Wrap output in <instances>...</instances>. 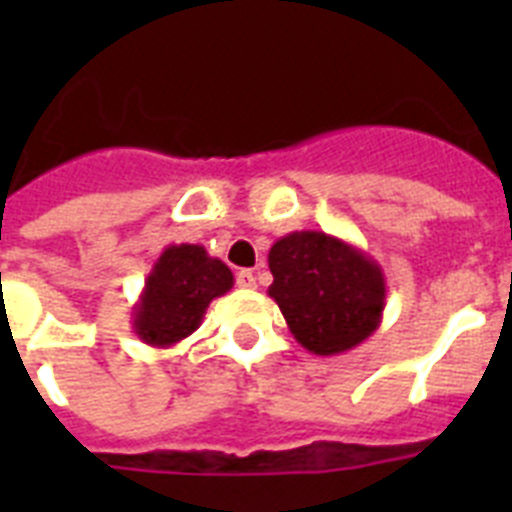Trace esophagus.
<instances>
[{"label":"esophagus","mask_w":512,"mask_h":512,"mask_svg":"<svg viewBox=\"0 0 512 512\" xmlns=\"http://www.w3.org/2000/svg\"><path fill=\"white\" fill-rule=\"evenodd\" d=\"M235 284L241 289H256V277H253L251 269H241L235 274Z\"/></svg>","instance_id":"1"}]
</instances>
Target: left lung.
<instances>
[{
  "label": "left lung",
  "instance_id": "8db88e82",
  "mask_svg": "<svg viewBox=\"0 0 512 512\" xmlns=\"http://www.w3.org/2000/svg\"><path fill=\"white\" fill-rule=\"evenodd\" d=\"M269 269V297L310 354H346L382 323L384 271L354 243L323 230H295L269 248Z\"/></svg>",
  "mask_w": 512,
  "mask_h": 512
}]
</instances>
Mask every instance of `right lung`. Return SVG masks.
<instances>
[{
  "instance_id": "1",
  "label": "right lung",
  "mask_w": 512,
  "mask_h": 512,
  "mask_svg": "<svg viewBox=\"0 0 512 512\" xmlns=\"http://www.w3.org/2000/svg\"><path fill=\"white\" fill-rule=\"evenodd\" d=\"M233 287V271L205 246H166L146 277L133 307L135 336L153 348H169L192 336L207 307Z\"/></svg>"
}]
</instances>
